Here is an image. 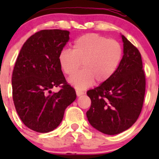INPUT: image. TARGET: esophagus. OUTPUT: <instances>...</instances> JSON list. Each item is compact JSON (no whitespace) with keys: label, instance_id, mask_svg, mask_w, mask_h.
<instances>
[{"label":"esophagus","instance_id":"1","mask_svg":"<svg viewBox=\"0 0 159 159\" xmlns=\"http://www.w3.org/2000/svg\"><path fill=\"white\" fill-rule=\"evenodd\" d=\"M76 94H77V95H78V96H81V95H83V94H84V91H80V90H77Z\"/></svg>","mask_w":159,"mask_h":159}]
</instances>
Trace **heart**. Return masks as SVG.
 I'll return each instance as SVG.
<instances>
[{"instance_id": "obj_1", "label": "heart", "mask_w": 159, "mask_h": 159, "mask_svg": "<svg viewBox=\"0 0 159 159\" xmlns=\"http://www.w3.org/2000/svg\"><path fill=\"white\" fill-rule=\"evenodd\" d=\"M123 56L121 44L97 34L79 37L73 44V49L62 50L58 62L64 73L75 74L83 63L84 69L69 78L75 88L83 89L96 83H104L111 78L119 66Z\"/></svg>"}]
</instances>
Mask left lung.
<instances>
[{"mask_svg": "<svg viewBox=\"0 0 159 159\" xmlns=\"http://www.w3.org/2000/svg\"><path fill=\"white\" fill-rule=\"evenodd\" d=\"M124 55L111 78L87 91L91 104L88 120L106 134L129 129L139 118L145 94V74L139 49L121 35Z\"/></svg>", "mask_w": 159, "mask_h": 159, "instance_id": "1", "label": "left lung"}]
</instances>
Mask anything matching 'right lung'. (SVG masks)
Instances as JSON below:
<instances>
[{"instance_id": "add662e5", "label": "right lung", "mask_w": 159, "mask_h": 159, "mask_svg": "<svg viewBox=\"0 0 159 159\" xmlns=\"http://www.w3.org/2000/svg\"><path fill=\"white\" fill-rule=\"evenodd\" d=\"M69 31L41 30L31 35L17 56L12 74V96L22 122L37 132L55 129L65 111L76 99L58 62L61 51L69 41ZM61 88L58 93L50 91Z\"/></svg>"}]
</instances>
